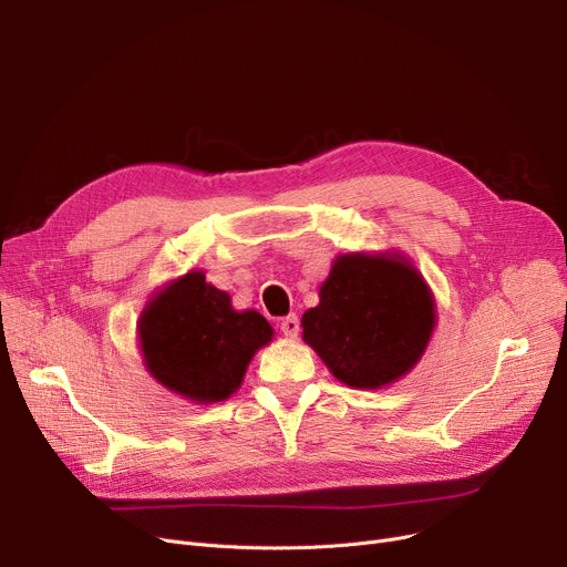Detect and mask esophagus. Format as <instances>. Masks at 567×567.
<instances>
[{
  "mask_svg": "<svg viewBox=\"0 0 567 567\" xmlns=\"http://www.w3.org/2000/svg\"><path fill=\"white\" fill-rule=\"evenodd\" d=\"M280 331L285 333V338H296L301 331V321L296 315H287L282 321H280Z\"/></svg>",
  "mask_w": 567,
  "mask_h": 567,
  "instance_id": "34e87169",
  "label": "esophagus"
}]
</instances>
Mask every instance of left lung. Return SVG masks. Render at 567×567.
Returning <instances> with one entry per match:
<instances>
[{
    "instance_id": "left-lung-1",
    "label": "left lung",
    "mask_w": 567,
    "mask_h": 567,
    "mask_svg": "<svg viewBox=\"0 0 567 567\" xmlns=\"http://www.w3.org/2000/svg\"><path fill=\"white\" fill-rule=\"evenodd\" d=\"M434 296L400 252L336 257L303 319V340L351 389H383L404 377L434 331Z\"/></svg>"
}]
</instances>
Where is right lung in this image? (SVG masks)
<instances>
[{
	"mask_svg": "<svg viewBox=\"0 0 567 567\" xmlns=\"http://www.w3.org/2000/svg\"><path fill=\"white\" fill-rule=\"evenodd\" d=\"M137 336L148 374L176 395L212 404L236 393L274 329L257 310H234L227 291L190 271L148 299Z\"/></svg>",
	"mask_w": 567,
	"mask_h": 567,
	"instance_id": "1",
	"label": "right lung"
}]
</instances>
